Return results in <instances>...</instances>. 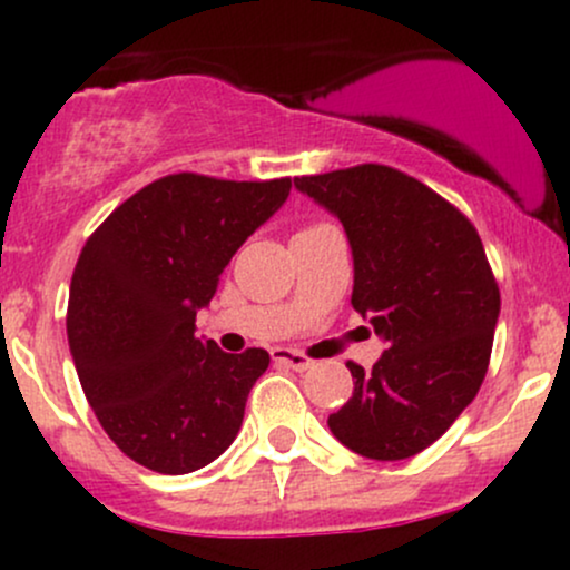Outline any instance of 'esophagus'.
I'll return each instance as SVG.
<instances>
[{
  "instance_id": "1",
  "label": "esophagus",
  "mask_w": 570,
  "mask_h": 570,
  "mask_svg": "<svg viewBox=\"0 0 570 570\" xmlns=\"http://www.w3.org/2000/svg\"><path fill=\"white\" fill-rule=\"evenodd\" d=\"M273 362L281 364V367H289L294 372H305L313 367L311 358H307L303 351H294V348H276L273 351Z\"/></svg>"
}]
</instances>
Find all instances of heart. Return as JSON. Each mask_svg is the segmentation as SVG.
Segmentation results:
<instances>
[{"label": "heart", "mask_w": 570, "mask_h": 570, "mask_svg": "<svg viewBox=\"0 0 570 570\" xmlns=\"http://www.w3.org/2000/svg\"><path fill=\"white\" fill-rule=\"evenodd\" d=\"M311 227H318V225H311ZM305 230H307V227H305Z\"/></svg>", "instance_id": "1"}]
</instances>
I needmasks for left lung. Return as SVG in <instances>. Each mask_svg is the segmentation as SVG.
<instances>
[{
    "label": "left lung",
    "instance_id": "left-lung-1",
    "mask_svg": "<svg viewBox=\"0 0 570 570\" xmlns=\"http://www.w3.org/2000/svg\"><path fill=\"white\" fill-rule=\"evenodd\" d=\"M299 193L343 222L353 252V311L389 348L330 415L345 448L375 461L417 455L480 391L501 292L480 233L450 200L381 163L297 176Z\"/></svg>",
    "mask_w": 570,
    "mask_h": 570
}]
</instances>
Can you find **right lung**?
Returning <instances> with one entry per match:
<instances>
[{"label":"right lung","mask_w":570,"mask_h":570,"mask_svg":"<svg viewBox=\"0 0 570 570\" xmlns=\"http://www.w3.org/2000/svg\"><path fill=\"white\" fill-rule=\"evenodd\" d=\"M289 189V176L168 174L85 240L69 286V351L98 423L130 461L189 474L233 444L271 353H225L195 337V316Z\"/></svg>","instance_id":"right-lung-1"}]
</instances>
